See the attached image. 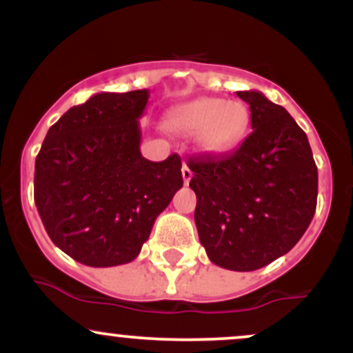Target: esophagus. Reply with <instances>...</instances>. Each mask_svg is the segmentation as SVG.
Here are the masks:
<instances>
[{"label": "esophagus", "mask_w": 353, "mask_h": 353, "mask_svg": "<svg viewBox=\"0 0 353 353\" xmlns=\"http://www.w3.org/2000/svg\"><path fill=\"white\" fill-rule=\"evenodd\" d=\"M190 177H192V172H190V169L184 163L182 164V179H184V184H189Z\"/></svg>", "instance_id": "esophagus-1"}]
</instances>
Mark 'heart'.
Masks as SVG:
<instances>
[{"mask_svg":"<svg viewBox=\"0 0 353 353\" xmlns=\"http://www.w3.org/2000/svg\"><path fill=\"white\" fill-rule=\"evenodd\" d=\"M165 125L177 134H196L201 152L222 154L244 137L249 111L237 101L197 98L174 108L165 117Z\"/></svg>","mask_w":353,"mask_h":353,"instance_id":"1","label":"heart"}]
</instances>
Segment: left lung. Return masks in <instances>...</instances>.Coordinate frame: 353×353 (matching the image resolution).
<instances>
[{"label": "left lung", "mask_w": 353, "mask_h": 353, "mask_svg": "<svg viewBox=\"0 0 353 353\" xmlns=\"http://www.w3.org/2000/svg\"><path fill=\"white\" fill-rule=\"evenodd\" d=\"M252 132L236 151L190 159L199 241L214 264L237 272L265 267L301 241L317 208L319 174L307 134L259 91Z\"/></svg>", "instance_id": "obj_1"}]
</instances>
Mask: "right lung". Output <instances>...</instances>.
<instances>
[{"mask_svg":"<svg viewBox=\"0 0 353 353\" xmlns=\"http://www.w3.org/2000/svg\"><path fill=\"white\" fill-rule=\"evenodd\" d=\"M149 91L99 92L48 131L34 164V202L54 245L89 267L128 264L182 188L181 157L141 154Z\"/></svg>","mask_w":353,"mask_h":353,"instance_id":"add662e5","label":"right lung"}]
</instances>
